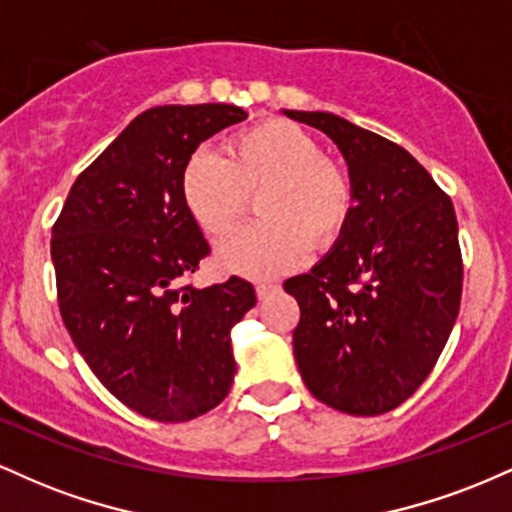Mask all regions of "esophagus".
Wrapping results in <instances>:
<instances>
[{
    "label": "esophagus",
    "instance_id": "obj_1",
    "mask_svg": "<svg viewBox=\"0 0 512 512\" xmlns=\"http://www.w3.org/2000/svg\"><path fill=\"white\" fill-rule=\"evenodd\" d=\"M276 289H279V286H276V284H269V281H260V284H255L257 298H260V301H264V298L272 296V293H274Z\"/></svg>",
    "mask_w": 512,
    "mask_h": 512
}]
</instances>
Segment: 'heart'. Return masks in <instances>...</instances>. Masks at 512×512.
<instances>
[{
    "label": "heart",
    "mask_w": 512,
    "mask_h": 512,
    "mask_svg": "<svg viewBox=\"0 0 512 512\" xmlns=\"http://www.w3.org/2000/svg\"><path fill=\"white\" fill-rule=\"evenodd\" d=\"M185 207L211 240L231 236L257 197L262 223L219 250L226 272L274 276L296 267L310 243L325 248L344 233L356 192L349 170L320 154L305 129L267 120L223 144V156L199 149L180 178Z\"/></svg>",
    "instance_id": "1"
}]
</instances>
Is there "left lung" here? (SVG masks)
Wrapping results in <instances>:
<instances>
[{
  "instance_id": "8db88e82",
  "label": "left lung",
  "mask_w": 512,
  "mask_h": 512,
  "mask_svg": "<svg viewBox=\"0 0 512 512\" xmlns=\"http://www.w3.org/2000/svg\"><path fill=\"white\" fill-rule=\"evenodd\" d=\"M284 115L337 144L356 192L334 248L284 284L301 308L293 356L305 387L327 407L385 414L428 378L460 313L455 209L390 139L332 113Z\"/></svg>"
}]
</instances>
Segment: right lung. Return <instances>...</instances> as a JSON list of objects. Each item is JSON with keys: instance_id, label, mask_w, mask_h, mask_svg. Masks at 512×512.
Wrapping results in <instances>:
<instances>
[{"instance_id": "1", "label": "right lung", "mask_w": 512, "mask_h": 512, "mask_svg": "<svg viewBox=\"0 0 512 512\" xmlns=\"http://www.w3.org/2000/svg\"><path fill=\"white\" fill-rule=\"evenodd\" d=\"M245 117L226 103L137 115L76 178L52 226L64 327L105 390L146 419H197L233 385L231 330L255 289L238 276L185 286L209 243L180 178L199 144Z\"/></svg>"}]
</instances>
